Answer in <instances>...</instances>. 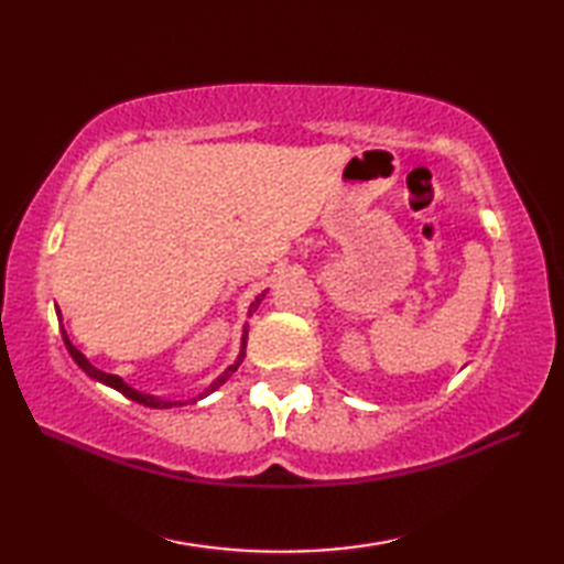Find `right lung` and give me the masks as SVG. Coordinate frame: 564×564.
I'll list each match as a JSON object with an SVG mask.
<instances>
[{"label":"right lung","mask_w":564,"mask_h":564,"mask_svg":"<svg viewBox=\"0 0 564 564\" xmlns=\"http://www.w3.org/2000/svg\"><path fill=\"white\" fill-rule=\"evenodd\" d=\"M261 297L263 295H259L257 297V303H251V310H249V317H251V313H254V310L259 307V303H261ZM63 339H65V346H67V351H69V356L75 358L77 361V366L84 370V373L87 376H91L94 380H99V382H106V386H111V388H116L118 392H123L126 398H130V400H135V402H140V404H145V406H158V410H164V406H174V404H184V402H170V400H158V398H152V394H142V392H138V390H133L130 386H126V382L118 378V376H111V373H104V370H99V368H94L87 358H84V354L77 349V346H72V341L67 339V334H65V329H63ZM245 346H247V329H245V334H242V351H239V358L237 361L225 370V373L218 378V380H213V386L203 392V394H210L213 390H218L223 382L230 378L235 370H237V366L242 364V358H245ZM203 394H198V400L203 398Z\"/></svg>","instance_id":"obj_1"}]
</instances>
